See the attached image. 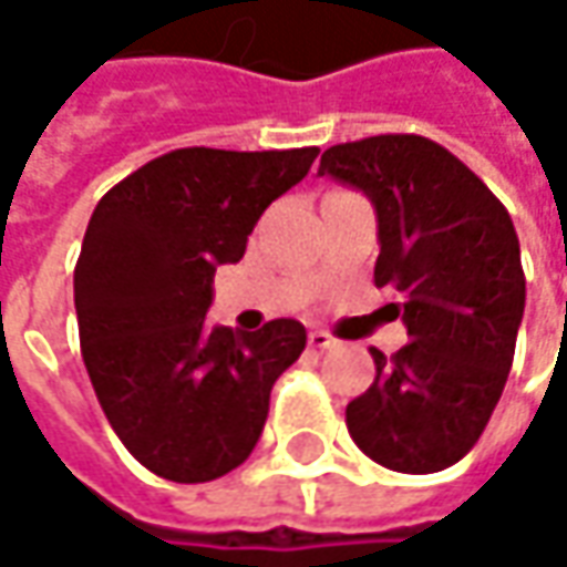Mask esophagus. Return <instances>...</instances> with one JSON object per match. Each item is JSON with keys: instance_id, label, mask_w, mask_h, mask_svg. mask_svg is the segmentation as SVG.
I'll use <instances>...</instances> for the list:
<instances>
[{"instance_id": "34e87169", "label": "esophagus", "mask_w": 567, "mask_h": 567, "mask_svg": "<svg viewBox=\"0 0 567 567\" xmlns=\"http://www.w3.org/2000/svg\"><path fill=\"white\" fill-rule=\"evenodd\" d=\"M308 342H310V349H320V352H330V349H336V346H339V342H336V339H332L327 330H310Z\"/></svg>"}]
</instances>
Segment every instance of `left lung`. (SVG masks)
I'll use <instances>...</instances> for the list:
<instances>
[{
    "mask_svg": "<svg viewBox=\"0 0 567 567\" xmlns=\"http://www.w3.org/2000/svg\"><path fill=\"white\" fill-rule=\"evenodd\" d=\"M323 174L374 203V285L403 295L393 310L409 332L396 355L371 349L378 378L346 406L349 434L386 470H447L480 441L514 361L527 301L514 221L463 161L425 136L332 145Z\"/></svg>",
    "mask_w": 567,
    "mask_h": 567,
    "instance_id": "left-lung-1",
    "label": "left lung"
}]
</instances>
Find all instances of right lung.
<instances>
[{"instance_id": "1", "label": "right lung", "mask_w": 567, "mask_h": 567, "mask_svg": "<svg viewBox=\"0 0 567 567\" xmlns=\"http://www.w3.org/2000/svg\"><path fill=\"white\" fill-rule=\"evenodd\" d=\"M320 148H177L104 193L75 262L87 378L116 437L171 482H212L254 454L269 393L308 346L298 320L209 327L212 279Z\"/></svg>"}]
</instances>
